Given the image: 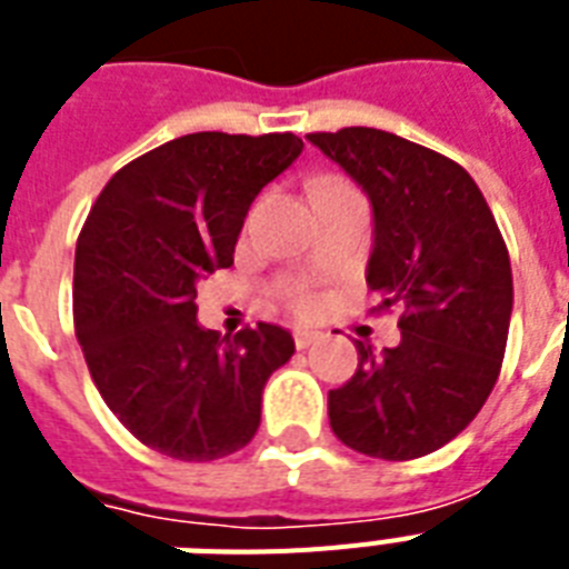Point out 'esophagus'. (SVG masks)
Listing matches in <instances>:
<instances>
[{
	"label": "esophagus",
	"instance_id": "1",
	"mask_svg": "<svg viewBox=\"0 0 569 569\" xmlns=\"http://www.w3.org/2000/svg\"><path fill=\"white\" fill-rule=\"evenodd\" d=\"M292 339H295V348H310L312 342L319 339V333H316V330L298 328V330H295V333H292Z\"/></svg>",
	"mask_w": 569,
	"mask_h": 569
}]
</instances>
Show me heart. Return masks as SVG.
<instances>
[{"mask_svg":"<svg viewBox=\"0 0 569 569\" xmlns=\"http://www.w3.org/2000/svg\"><path fill=\"white\" fill-rule=\"evenodd\" d=\"M286 303H289L298 316H310V312H316V307H319V298H316L307 286H298V289H292V292L286 295Z\"/></svg>","mask_w":569,"mask_h":569,"instance_id":"1","label":"heart"}]
</instances>
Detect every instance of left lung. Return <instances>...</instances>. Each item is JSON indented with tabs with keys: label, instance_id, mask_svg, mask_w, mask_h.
I'll return each mask as SVG.
<instances>
[{
	"label": "left lung",
	"instance_id": "1",
	"mask_svg": "<svg viewBox=\"0 0 569 569\" xmlns=\"http://www.w3.org/2000/svg\"><path fill=\"white\" fill-rule=\"evenodd\" d=\"M363 186L375 212L366 283L401 307V342L330 389V428L380 460L431 455L485 407L508 346L511 259L485 194L449 156L383 129L307 136Z\"/></svg>",
	"mask_w": 569,
	"mask_h": 569
}]
</instances>
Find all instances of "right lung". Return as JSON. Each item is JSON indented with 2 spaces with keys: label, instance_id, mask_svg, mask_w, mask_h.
Segmentation results:
<instances>
[{
  "label": "right lung",
  "instance_id": "right-lung-1",
  "mask_svg": "<svg viewBox=\"0 0 569 569\" xmlns=\"http://www.w3.org/2000/svg\"><path fill=\"white\" fill-rule=\"evenodd\" d=\"M301 150L292 132L173 138L123 164L79 232L73 325L88 372L120 425L168 458L244 449L266 380L295 355L277 325L203 330L194 298L232 266L253 197Z\"/></svg>",
  "mask_w": 569,
  "mask_h": 569
}]
</instances>
